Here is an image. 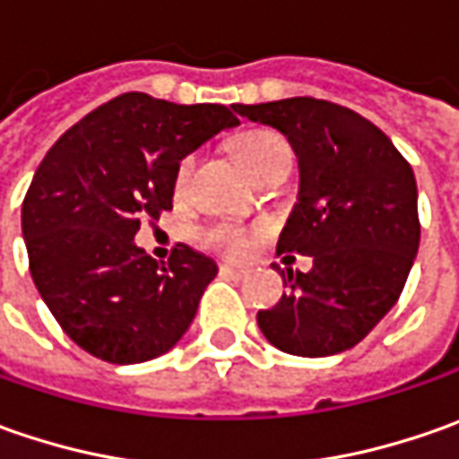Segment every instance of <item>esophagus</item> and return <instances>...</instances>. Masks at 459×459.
Listing matches in <instances>:
<instances>
[{"instance_id": "1", "label": "esophagus", "mask_w": 459, "mask_h": 459, "mask_svg": "<svg viewBox=\"0 0 459 459\" xmlns=\"http://www.w3.org/2000/svg\"><path fill=\"white\" fill-rule=\"evenodd\" d=\"M220 273L227 275V278H245L247 275V271H242V268H235V265H220Z\"/></svg>"}]
</instances>
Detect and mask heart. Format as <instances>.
Returning <instances> with one entry per match:
<instances>
[{
    "mask_svg": "<svg viewBox=\"0 0 459 459\" xmlns=\"http://www.w3.org/2000/svg\"><path fill=\"white\" fill-rule=\"evenodd\" d=\"M230 152L232 158L238 160V166L255 176L260 168L265 166L268 160H273L278 152L289 151L286 140L281 134L271 133V130H245L238 133L230 140ZM191 168H194V155H184L176 166L173 173V188L176 191H184L186 181L191 176ZM196 239L202 247L209 250H217L221 255H242L247 247H250V230L238 227V224H230V221H217V224H206L196 232Z\"/></svg>",
    "mask_w": 459,
    "mask_h": 459,
    "instance_id": "1",
    "label": "heart"
}]
</instances>
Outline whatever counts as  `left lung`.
<instances>
[{"mask_svg":"<svg viewBox=\"0 0 459 459\" xmlns=\"http://www.w3.org/2000/svg\"><path fill=\"white\" fill-rule=\"evenodd\" d=\"M232 109L286 134L299 155V204L278 255L314 260L308 273L273 265L291 291L257 311V326L291 355L344 352L391 311L414 265L421 232L414 170L385 133L334 101L293 97Z\"/></svg>","mask_w":459,"mask_h":459,"instance_id":"obj_1","label":"left lung"}]
</instances>
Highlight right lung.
Here are the masks:
<instances>
[{"label":"right lung","instance_id":"add662e5","mask_svg":"<svg viewBox=\"0 0 459 459\" xmlns=\"http://www.w3.org/2000/svg\"><path fill=\"white\" fill-rule=\"evenodd\" d=\"M239 119L224 104L119 94L48 151L22 202L30 273L61 329L99 360L168 352L196 316L214 260L176 245L166 265L134 245L173 206L178 160Z\"/></svg>","mask_w":459,"mask_h":459}]
</instances>
